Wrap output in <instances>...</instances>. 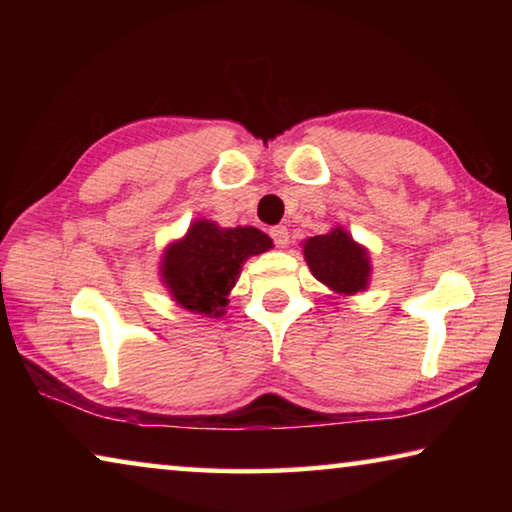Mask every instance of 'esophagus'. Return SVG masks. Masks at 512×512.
I'll use <instances>...</instances> for the list:
<instances>
[{
    "instance_id": "1",
    "label": "esophagus",
    "mask_w": 512,
    "mask_h": 512,
    "mask_svg": "<svg viewBox=\"0 0 512 512\" xmlns=\"http://www.w3.org/2000/svg\"><path fill=\"white\" fill-rule=\"evenodd\" d=\"M271 239L277 248H284L289 244V230L284 225H275V228H271Z\"/></svg>"
}]
</instances>
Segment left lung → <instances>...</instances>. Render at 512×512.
<instances>
[{"mask_svg":"<svg viewBox=\"0 0 512 512\" xmlns=\"http://www.w3.org/2000/svg\"><path fill=\"white\" fill-rule=\"evenodd\" d=\"M305 262L318 282L339 296L366 291L370 282V255L357 244L348 230L334 228L327 235H318L302 244Z\"/></svg>","mask_w":512,"mask_h":512,"instance_id":"left-lung-1","label":"left lung"}]
</instances>
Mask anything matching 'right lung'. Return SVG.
<instances>
[{"instance_id": "add662e5", "label": "right lung", "mask_w": 512, "mask_h": 512, "mask_svg": "<svg viewBox=\"0 0 512 512\" xmlns=\"http://www.w3.org/2000/svg\"><path fill=\"white\" fill-rule=\"evenodd\" d=\"M268 248H273V241L262 230L219 228L201 219L164 250L160 275L176 305L207 318H221L241 266Z\"/></svg>"}]
</instances>
